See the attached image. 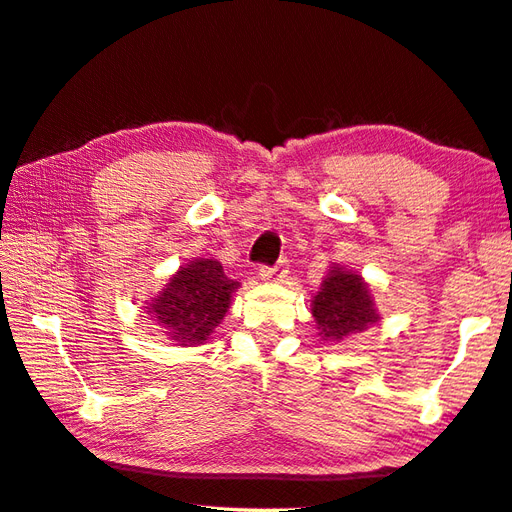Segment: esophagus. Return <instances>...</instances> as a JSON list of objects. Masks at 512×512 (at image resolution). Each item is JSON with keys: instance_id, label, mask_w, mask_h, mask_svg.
Segmentation results:
<instances>
[{"instance_id": "34e87169", "label": "esophagus", "mask_w": 512, "mask_h": 512, "mask_svg": "<svg viewBox=\"0 0 512 512\" xmlns=\"http://www.w3.org/2000/svg\"><path fill=\"white\" fill-rule=\"evenodd\" d=\"M286 266L284 264H277V266H259V280L264 282H275V280H282L286 277Z\"/></svg>"}]
</instances>
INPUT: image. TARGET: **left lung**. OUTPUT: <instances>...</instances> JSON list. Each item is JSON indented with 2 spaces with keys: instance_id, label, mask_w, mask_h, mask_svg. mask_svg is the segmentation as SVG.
Here are the masks:
<instances>
[{
  "instance_id": "8db88e82",
  "label": "left lung",
  "mask_w": 512,
  "mask_h": 512,
  "mask_svg": "<svg viewBox=\"0 0 512 512\" xmlns=\"http://www.w3.org/2000/svg\"><path fill=\"white\" fill-rule=\"evenodd\" d=\"M311 313L322 340H342L380 320L369 284L358 273L333 264L313 295Z\"/></svg>"
}]
</instances>
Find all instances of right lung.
<instances>
[{
    "label": "right lung",
    "instance_id": "obj_1",
    "mask_svg": "<svg viewBox=\"0 0 512 512\" xmlns=\"http://www.w3.org/2000/svg\"><path fill=\"white\" fill-rule=\"evenodd\" d=\"M237 288L221 262L199 257L181 266L145 309L176 345H203L224 320Z\"/></svg>",
    "mask_w": 512,
    "mask_h": 512
}]
</instances>
